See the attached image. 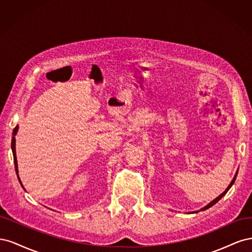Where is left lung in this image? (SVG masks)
I'll return each mask as SVG.
<instances>
[{
    "label": "left lung",
    "instance_id": "1",
    "mask_svg": "<svg viewBox=\"0 0 252 252\" xmlns=\"http://www.w3.org/2000/svg\"><path fill=\"white\" fill-rule=\"evenodd\" d=\"M236 175H238V171H236V173H235V175H234V178L232 179V181H231V183H230V184H229V186H228L227 188H226V190H225V191L222 193V194H220L218 197H217V199H215V200H213L212 202H210L207 206H205V207L204 208H202L201 210H206V209H208V208H210L211 207V206H213V205H215V204H217L220 199H222V197L227 193V191H228V190H229L230 188H231V186L233 185V183H234V181H235V179H236ZM196 212H199V211H194V213H196Z\"/></svg>",
    "mask_w": 252,
    "mask_h": 252
}]
</instances>
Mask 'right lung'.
<instances>
[{"mask_svg": "<svg viewBox=\"0 0 252 252\" xmlns=\"http://www.w3.org/2000/svg\"><path fill=\"white\" fill-rule=\"evenodd\" d=\"M18 129H19V126H17L16 128L13 129V136H12V140H11V149H12V154H13V161H14V167H16L17 174H18V161H17V155H16V138H14V135L17 134ZM18 179H19V181L21 183V180L19 178V174H18ZM21 185H22V183H21ZM22 187H23V185H22Z\"/></svg>", "mask_w": 252, "mask_h": 252, "instance_id": "add662e5", "label": "right lung"}]
</instances>
